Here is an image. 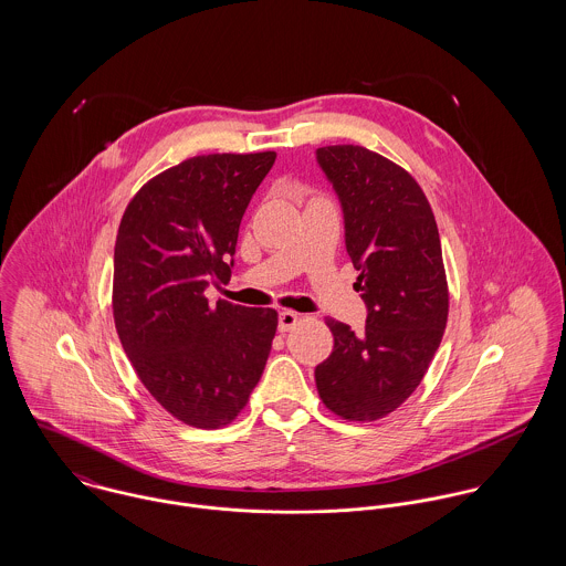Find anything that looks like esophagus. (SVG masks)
Here are the masks:
<instances>
[{"mask_svg": "<svg viewBox=\"0 0 566 566\" xmlns=\"http://www.w3.org/2000/svg\"><path fill=\"white\" fill-rule=\"evenodd\" d=\"M298 323H301V316H298L296 312H281V314H279V331H281V333L292 331Z\"/></svg>", "mask_w": 566, "mask_h": 566, "instance_id": "esophagus-1", "label": "esophagus"}]
</instances>
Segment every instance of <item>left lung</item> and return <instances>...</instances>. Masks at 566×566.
Wrapping results in <instances>:
<instances>
[{
	"mask_svg": "<svg viewBox=\"0 0 566 566\" xmlns=\"http://www.w3.org/2000/svg\"><path fill=\"white\" fill-rule=\"evenodd\" d=\"M318 163L344 211L361 333L326 318L333 353L316 366L323 403L344 420L392 413L420 386L447 326L449 285L433 211L401 165L361 146H324Z\"/></svg>",
	"mask_w": 566,
	"mask_h": 566,
	"instance_id": "left-lung-1",
	"label": "left lung"
}]
</instances>
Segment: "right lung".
Returning <instances> with one entry per match:
<instances>
[{"mask_svg": "<svg viewBox=\"0 0 566 566\" xmlns=\"http://www.w3.org/2000/svg\"><path fill=\"white\" fill-rule=\"evenodd\" d=\"M276 153L202 155L150 178L128 202L115 242L113 318L119 342L165 411L198 429L231 424L259 384L279 314L227 301L243 211Z\"/></svg>", "mask_w": 566, "mask_h": 566, "instance_id": "obj_1", "label": "right lung"}]
</instances>
